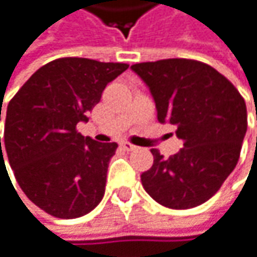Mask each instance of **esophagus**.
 Masks as SVG:
<instances>
[{
	"label": "esophagus",
	"mask_w": 257,
	"mask_h": 257,
	"mask_svg": "<svg viewBox=\"0 0 257 257\" xmlns=\"http://www.w3.org/2000/svg\"><path fill=\"white\" fill-rule=\"evenodd\" d=\"M120 146H121L124 151H127V152H131V151H136V149H137V146H134V145H131V143H127V142H121Z\"/></svg>",
	"instance_id": "34e87169"
}]
</instances>
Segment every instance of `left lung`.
Returning <instances> with one entry per match:
<instances>
[{"mask_svg": "<svg viewBox=\"0 0 257 257\" xmlns=\"http://www.w3.org/2000/svg\"><path fill=\"white\" fill-rule=\"evenodd\" d=\"M131 69L149 87L158 120L176 127L184 148L169 160L152 149L142 175L160 205L188 209L211 199L233 172L247 133V108L233 84L214 67L187 58L139 63Z\"/></svg>", "mask_w": 257, "mask_h": 257, "instance_id": "obj_1", "label": "left lung"}]
</instances>
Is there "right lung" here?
I'll return each instance as SVG.
<instances>
[{
	"mask_svg": "<svg viewBox=\"0 0 257 257\" xmlns=\"http://www.w3.org/2000/svg\"><path fill=\"white\" fill-rule=\"evenodd\" d=\"M126 69L123 63L58 58L34 72L9 102L4 151L19 187L45 212L76 218L102 200L117 143L84 137L76 124L88 120L106 84Z\"/></svg>",
	"mask_w": 257,
	"mask_h": 257,
	"instance_id": "1",
	"label": "right lung"
}]
</instances>
